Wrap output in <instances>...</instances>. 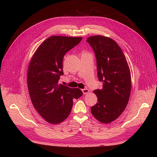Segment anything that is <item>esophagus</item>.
I'll return each instance as SVG.
<instances>
[{
  "instance_id": "1",
  "label": "esophagus",
  "mask_w": 157,
  "mask_h": 157,
  "mask_svg": "<svg viewBox=\"0 0 157 157\" xmlns=\"http://www.w3.org/2000/svg\"><path fill=\"white\" fill-rule=\"evenodd\" d=\"M82 91L84 94H88L89 92V90H88L86 88H84V89L82 90Z\"/></svg>"
}]
</instances>
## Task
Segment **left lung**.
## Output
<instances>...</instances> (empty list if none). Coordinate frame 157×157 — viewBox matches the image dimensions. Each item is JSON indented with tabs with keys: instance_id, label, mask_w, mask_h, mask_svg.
Returning <instances> with one entry per match:
<instances>
[{
	"instance_id": "left-lung-1",
	"label": "left lung",
	"mask_w": 157,
	"mask_h": 157,
	"mask_svg": "<svg viewBox=\"0 0 157 157\" xmlns=\"http://www.w3.org/2000/svg\"><path fill=\"white\" fill-rule=\"evenodd\" d=\"M86 41L96 55L102 88L95 90L98 103L91 107L93 116L102 123L111 122L125 109L131 92V76L125 56L115 41L101 35Z\"/></svg>"
}]
</instances>
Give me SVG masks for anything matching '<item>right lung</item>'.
Returning <instances> with one entry per match:
<instances>
[{"mask_svg":"<svg viewBox=\"0 0 157 157\" xmlns=\"http://www.w3.org/2000/svg\"><path fill=\"white\" fill-rule=\"evenodd\" d=\"M82 37L52 36L39 46L31 60L27 72V86L33 106L51 124L63 122L69 115L73 98L82 96L78 88L59 84L63 75V59L68 51L82 40Z\"/></svg>","mask_w":157,"mask_h":157,"instance_id":"add662e5","label":"right lung"}]
</instances>
